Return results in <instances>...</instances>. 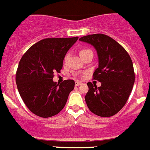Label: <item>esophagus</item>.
Listing matches in <instances>:
<instances>
[{
	"label": "esophagus",
	"instance_id": "esophagus-1",
	"mask_svg": "<svg viewBox=\"0 0 150 150\" xmlns=\"http://www.w3.org/2000/svg\"><path fill=\"white\" fill-rule=\"evenodd\" d=\"M81 82H80V81H75V86H79V85H81Z\"/></svg>",
	"mask_w": 150,
	"mask_h": 150
}]
</instances>
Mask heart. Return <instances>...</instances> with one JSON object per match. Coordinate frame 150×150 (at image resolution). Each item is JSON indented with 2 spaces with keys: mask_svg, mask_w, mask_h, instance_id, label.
I'll return each instance as SVG.
<instances>
[{
  "mask_svg": "<svg viewBox=\"0 0 150 150\" xmlns=\"http://www.w3.org/2000/svg\"><path fill=\"white\" fill-rule=\"evenodd\" d=\"M87 50H81V51H80V52H79V54H80V56L81 55V54H84V52H87ZM69 54H67V55L66 56V57H65V62H66L68 60V59H69Z\"/></svg>",
  "mask_w": 150,
  "mask_h": 150,
  "instance_id": "1",
  "label": "heart"
}]
</instances>
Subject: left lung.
Here are the masks:
<instances>
[{"label": "left lung", "mask_w": 150, "mask_h": 150, "mask_svg": "<svg viewBox=\"0 0 150 150\" xmlns=\"http://www.w3.org/2000/svg\"><path fill=\"white\" fill-rule=\"evenodd\" d=\"M79 41L96 49L98 68L93 73V79L101 82L98 87L91 82L87 83L86 103L98 116H113L125 106L133 89L135 81L133 62L119 43L104 34L86 35Z\"/></svg>", "instance_id": "8db88e82"}]
</instances>
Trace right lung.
<instances>
[{
    "label": "right lung",
    "mask_w": 150,
    "mask_h": 150,
    "mask_svg": "<svg viewBox=\"0 0 150 150\" xmlns=\"http://www.w3.org/2000/svg\"><path fill=\"white\" fill-rule=\"evenodd\" d=\"M78 38H45L22 57L16 74L17 89L27 107L37 116L50 117L64 108L74 88V81L65 80L59 84L52 79L54 72L61 70L66 53Z\"/></svg>",
    "instance_id": "add662e5"
}]
</instances>
